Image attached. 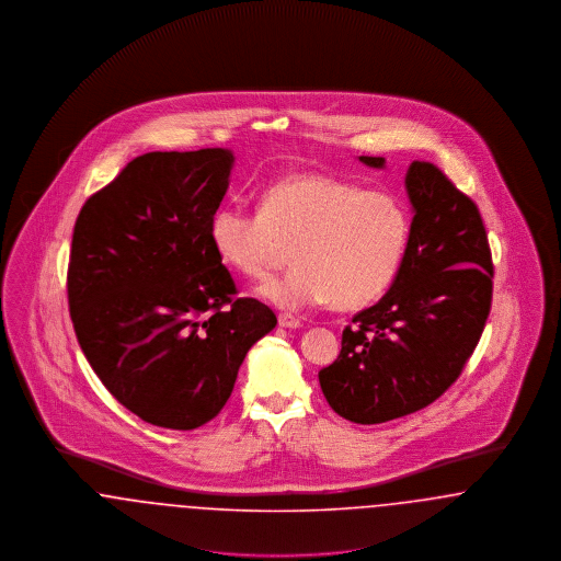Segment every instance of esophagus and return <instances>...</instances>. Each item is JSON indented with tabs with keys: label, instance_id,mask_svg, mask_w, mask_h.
<instances>
[{
	"label": "esophagus",
	"instance_id": "esophagus-1",
	"mask_svg": "<svg viewBox=\"0 0 561 561\" xmlns=\"http://www.w3.org/2000/svg\"><path fill=\"white\" fill-rule=\"evenodd\" d=\"M277 321H279V325H282V328H288V330H296V328H300V325H302L300 320H296L293 316H286V313H282V316L277 318Z\"/></svg>",
	"mask_w": 561,
	"mask_h": 561
}]
</instances>
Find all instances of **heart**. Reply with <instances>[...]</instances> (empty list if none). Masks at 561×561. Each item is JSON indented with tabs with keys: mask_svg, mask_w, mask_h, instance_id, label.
I'll return each mask as SVG.
<instances>
[{
	"mask_svg": "<svg viewBox=\"0 0 561 561\" xmlns=\"http://www.w3.org/2000/svg\"><path fill=\"white\" fill-rule=\"evenodd\" d=\"M410 231L400 195L313 170L267 185L261 213L225 204L210 220L216 256L250 279L268 277L293 245L296 265L261 288L263 298L288 311L328 300L341 311L370 305L393 284Z\"/></svg>",
	"mask_w": 561,
	"mask_h": 561,
	"instance_id": "1",
	"label": "heart"
}]
</instances>
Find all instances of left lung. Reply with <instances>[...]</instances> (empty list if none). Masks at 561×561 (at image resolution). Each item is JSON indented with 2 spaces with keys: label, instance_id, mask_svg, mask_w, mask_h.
<instances>
[{
  "label": "left lung",
  "instance_id": "obj_1",
  "mask_svg": "<svg viewBox=\"0 0 561 561\" xmlns=\"http://www.w3.org/2000/svg\"><path fill=\"white\" fill-rule=\"evenodd\" d=\"M359 161L385 165V158ZM405 188L414 218L400 271L343 330L341 355L320 370L330 408L359 425L437 400L478 347L492 305V254L473 199L428 161H412Z\"/></svg>",
  "mask_w": 561,
  "mask_h": 561
}]
</instances>
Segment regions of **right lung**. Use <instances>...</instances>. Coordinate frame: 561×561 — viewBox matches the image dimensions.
Instances as JSON below:
<instances>
[{
  "mask_svg": "<svg viewBox=\"0 0 561 561\" xmlns=\"http://www.w3.org/2000/svg\"><path fill=\"white\" fill-rule=\"evenodd\" d=\"M229 149L134 158L83 204L67 271L76 336L108 393L156 427H202L229 400L250 347L277 318L236 298L210 220Z\"/></svg>",
  "mask_w": 561,
  "mask_h": 561,
  "instance_id": "right-lung-1",
  "label": "right lung"
}]
</instances>
